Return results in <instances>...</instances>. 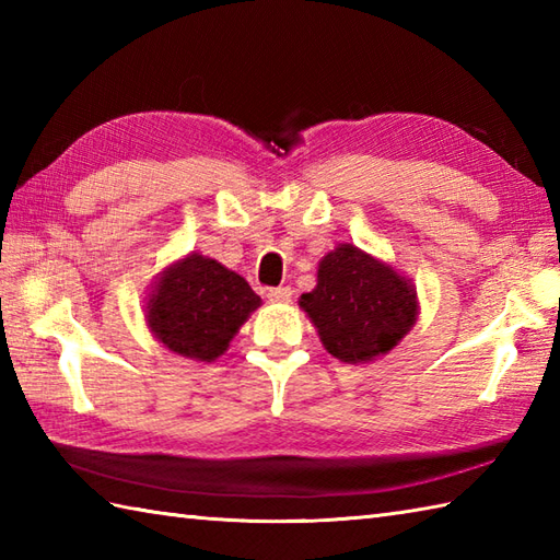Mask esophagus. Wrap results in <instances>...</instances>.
I'll use <instances>...</instances> for the list:
<instances>
[{"label":"esophagus","mask_w":560,"mask_h":560,"mask_svg":"<svg viewBox=\"0 0 560 560\" xmlns=\"http://www.w3.org/2000/svg\"><path fill=\"white\" fill-rule=\"evenodd\" d=\"M291 295H293L291 287H279V289H269V291H267V299H269L271 303H289Z\"/></svg>","instance_id":"esophagus-1"}]
</instances>
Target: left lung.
<instances>
[{"instance_id": "8db88e82", "label": "left lung", "mask_w": 560, "mask_h": 560, "mask_svg": "<svg viewBox=\"0 0 560 560\" xmlns=\"http://www.w3.org/2000/svg\"><path fill=\"white\" fill-rule=\"evenodd\" d=\"M299 303L325 349L343 363L389 353L419 315L411 281L351 243H339L323 257L317 287Z\"/></svg>"}]
</instances>
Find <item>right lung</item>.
I'll use <instances>...</instances> for the list:
<instances>
[{"mask_svg":"<svg viewBox=\"0 0 560 560\" xmlns=\"http://www.w3.org/2000/svg\"><path fill=\"white\" fill-rule=\"evenodd\" d=\"M259 303L241 273L189 253L159 273L147 303V325L168 351L211 363Z\"/></svg>","mask_w":560,"mask_h":560,"instance_id":"add662e5","label":"right lung"}]
</instances>
